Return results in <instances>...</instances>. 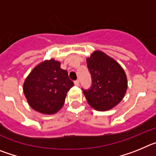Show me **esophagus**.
<instances>
[{
	"label": "esophagus",
	"instance_id": "1",
	"mask_svg": "<svg viewBox=\"0 0 156 156\" xmlns=\"http://www.w3.org/2000/svg\"><path fill=\"white\" fill-rule=\"evenodd\" d=\"M74 84H75V86H79L80 85V81L79 80H75L74 81Z\"/></svg>",
	"mask_w": 156,
	"mask_h": 156
}]
</instances>
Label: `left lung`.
<instances>
[{"instance_id":"8db88e82","label":"left lung","mask_w":156,"mask_h":156,"mask_svg":"<svg viewBox=\"0 0 156 156\" xmlns=\"http://www.w3.org/2000/svg\"><path fill=\"white\" fill-rule=\"evenodd\" d=\"M91 87L83 90L88 104L98 111H107L120 102L127 90V78L122 66L101 51L87 58Z\"/></svg>"}]
</instances>
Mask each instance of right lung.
<instances>
[{
	"label": "right lung",
	"mask_w": 156,
	"mask_h": 156,
	"mask_svg": "<svg viewBox=\"0 0 156 156\" xmlns=\"http://www.w3.org/2000/svg\"><path fill=\"white\" fill-rule=\"evenodd\" d=\"M60 65L54 58L45 60L36 66L25 80V97L35 111L51 115L62 108L67 92L74 83Z\"/></svg>",
	"instance_id": "1"
}]
</instances>
